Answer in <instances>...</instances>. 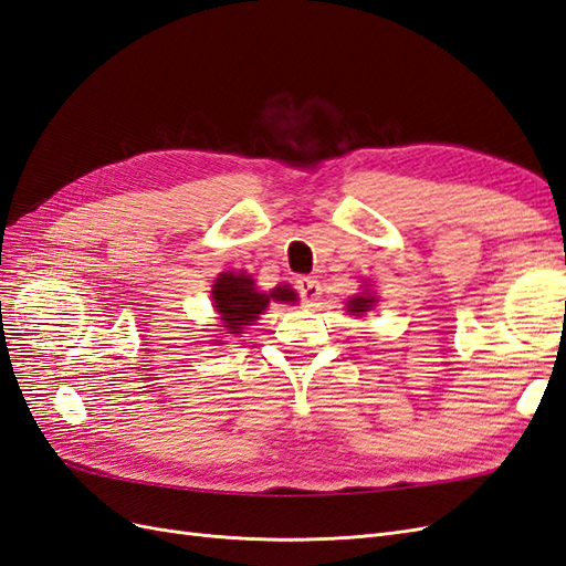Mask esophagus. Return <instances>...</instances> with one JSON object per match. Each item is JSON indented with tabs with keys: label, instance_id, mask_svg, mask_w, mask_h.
Listing matches in <instances>:
<instances>
[{
	"label": "esophagus",
	"instance_id": "34e87169",
	"mask_svg": "<svg viewBox=\"0 0 566 566\" xmlns=\"http://www.w3.org/2000/svg\"><path fill=\"white\" fill-rule=\"evenodd\" d=\"M297 290H300V295L306 304H312L321 297V283L316 279H310V276L297 279Z\"/></svg>",
	"mask_w": 566,
	"mask_h": 566
}]
</instances>
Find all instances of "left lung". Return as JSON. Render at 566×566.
I'll return each mask as SVG.
<instances>
[{
	"label": "left lung",
	"instance_id": "1",
	"mask_svg": "<svg viewBox=\"0 0 566 566\" xmlns=\"http://www.w3.org/2000/svg\"><path fill=\"white\" fill-rule=\"evenodd\" d=\"M373 304H375V297L370 293H358L347 302V312H352L354 316H364L366 312H370Z\"/></svg>",
	"mask_w": 566,
	"mask_h": 566
}]
</instances>
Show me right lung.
Here are the masks:
<instances>
[{"label": "right lung", "mask_w": 566, "mask_h": 566, "mask_svg": "<svg viewBox=\"0 0 566 566\" xmlns=\"http://www.w3.org/2000/svg\"><path fill=\"white\" fill-rule=\"evenodd\" d=\"M297 302V293L290 285H276L269 293L256 290L250 273L221 271L212 285V304L219 314L221 328L231 335L243 333L245 325L260 318L269 302ZM224 345V342H221Z\"/></svg>", "instance_id": "1"}]
</instances>
